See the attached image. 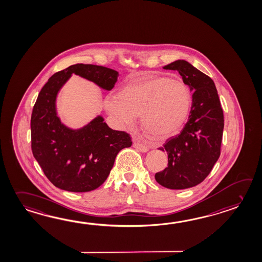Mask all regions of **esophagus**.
Wrapping results in <instances>:
<instances>
[{
	"instance_id": "esophagus-1",
	"label": "esophagus",
	"mask_w": 262,
	"mask_h": 262,
	"mask_svg": "<svg viewBox=\"0 0 262 262\" xmlns=\"http://www.w3.org/2000/svg\"><path fill=\"white\" fill-rule=\"evenodd\" d=\"M134 146L140 152H146L148 150V147L147 145H143V144H140L138 142H134Z\"/></svg>"
}]
</instances>
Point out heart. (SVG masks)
<instances>
[{
  "label": "heart",
  "instance_id": "heart-1",
  "mask_svg": "<svg viewBox=\"0 0 262 262\" xmlns=\"http://www.w3.org/2000/svg\"><path fill=\"white\" fill-rule=\"evenodd\" d=\"M192 94L178 79L148 76L127 81L117 98L106 101V110L126 127L135 125L137 117L145 134L163 141L180 133L192 109Z\"/></svg>",
  "mask_w": 262,
  "mask_h": 262
}]
</instances>
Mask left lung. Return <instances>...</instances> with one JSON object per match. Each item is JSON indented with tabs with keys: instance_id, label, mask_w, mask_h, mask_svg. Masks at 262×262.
Listing matches in <instances>:
<instances>
[{
	"instance_id": "obj_1",
	"label": "left lung",
	"mask_w": 262,
	"mask_h": 262,
	"mask_svg": "<svg viewBox=\"0 0 262 262\" xmlns=\"http://www.w3.org/2000/svg\"><path fill=\"white\" fill-rule=\"evenodd\" d=\"M163 69L178 70L192 92V109L185 126L159 148L168 154V166L155 174L162 186L181 190L201 183L220 157L224 114L214 81L209 76L184 60Z\"/></svg>"
}]
</instances>
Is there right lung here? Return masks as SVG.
Listing matches in <instances>:
<instances>
[{
    "label": "right lung",
    "instance_id": "1",
    "mask_svg": "<svg viewBox=\"0 0 262 262\" xmlns=\"http://www.w3.org/2000/svg\"><path fill=\"white\" fill-rule=\"evenodd\" d=\"M71 74L110 91L118 72L101 66L76 64L53 74L42 88L31 117V147L41 169L53 185L64 191H93L108 178L117 153L129 147V134L114 130L96 117L85 127L71 129L56 115L55 99Z\"/></svg>",
    "mask_w": 262,
    "mask_h": 262
}]
</instances>
